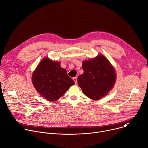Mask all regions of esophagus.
Listing matches in <instances>:
<instances>
[{
  "mask_svg": "<svg viewBox=\"0 0 148 148\" xmlns=\"http://www.w3.org/2000/svg\"><path fill=\"white\" fill-rule=\"evenodd\" d=\"M73 79V80L74 81L75 83V84H77V78L75 77H74Z\"/></svg>",
  "mask_w": 148,
  "mask_h": 148,
  "instance_id": "1",
  "label": "esophagus"
}]
</instances>
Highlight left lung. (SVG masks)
Returning a JSON list of instances; mask_svg holds the SVG:
<instances>
[{"label": "left lung", "instance_id": "1", "mask_svg": "<svg viewBox=\"0 0 148 148\" xmlns=\"http://www.w3.org/2000/svg\"><path fill=\"white\" fill-rule=\"evenodd\" d=\"M82 68L84 73L78 77V84L84 95L97 100L105 96L113 87L116 74L113 66L104 56L84 61Z\"/></svg>", "mask_w": 148, "mask_h": 148}]
</instances>
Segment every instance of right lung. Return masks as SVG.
Segmentation results:
<instances>
[{
  "instance_id": "right-lung-1",
  "label": "right lung",
  "mask_w": 148,
  "mask_h": 148,
  "mask_svg": "<svg viewBox=\"0 0 148 148\" xmlns=\"http://www.w3.org/2000/svg\"><path fill=\"white\" fill-rule=\"evenodd\" d=\"M32 83L39 95L51 101L58 100L74 84L60 62L47 58L41 61L34 72Z\"/></svg>"
}]
</instances>
